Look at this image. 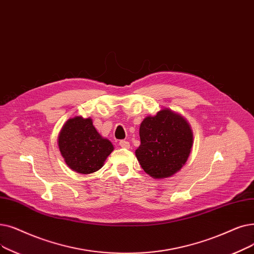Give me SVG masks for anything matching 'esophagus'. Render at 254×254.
<instances>
[{
	"label": "esophagus",
	"instance_id": "obj_1",
	"mask_svg": "<svg viewBox=\"0 0 254 254\" xmlns=\"http://www.w3.org/2000/svg\"><path fill=\"white\" fill-rule=\"evenodd\" d=\"M119 145L123 148H129V142L126 140H121L119 141Z\"/></svg>",
	"mask_w": 254,
	"mask_h": 254
}]
</instances>
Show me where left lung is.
Segmentation results:
<instances>
[{"label":"left lung","mask_w":254,"mask_h":254,"mask_svg":"<svg viewBox=\"0 0 254 254\" xmlns=\"http://www.w3.org/2000/svg\"><path fill=\"white\" fill-rule=\"evenodd\" d=\"M141 144L136 157L142 169L153 179H166L181 170L193 143L189 124L170 110L147 116L140 126Z\"/></svg>","instance_id":"obj_1"}]
</instances>
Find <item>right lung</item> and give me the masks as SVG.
Instances as JSON below:
<instances>
[{
  "mask_svg": "<svg viewBox=\"0 0 254 254\" xmlns=\"http://www.w3.org/2000/svg\"><path fill=\"white\" fill-rule=\"evenodd\" d=\"M58 142L68 167L82 174L101 169L114 149L111 142L97 133L92 120L81 116L67 120L60 131Z\"/></svg>",
  "mask_w": 254,
  "mask_h": 254,
  "instance_id": "1",
  "label": "right lung"
}]
</instances>
